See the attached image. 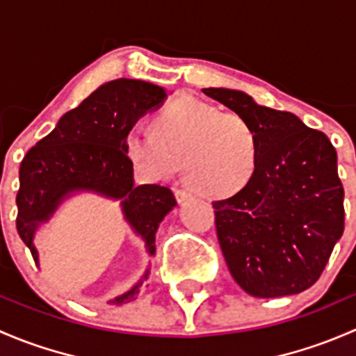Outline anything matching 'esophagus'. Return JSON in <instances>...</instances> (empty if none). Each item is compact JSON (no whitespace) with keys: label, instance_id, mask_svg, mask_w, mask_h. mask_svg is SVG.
<instances>
[{"label":"esophagus","instance_id":"34e87169","mask_svg":"<svg viewBox=\"0 0 356 356\" xmlns=\"http://www.w3.org/2000/svg\"><path fill=\"white\" fill-rule=\"evenodd\" d=\"M191 193L186 191V189H175V200L179 201V203H184V201L191 200Z\"/></svg>","mask_w":356,"mask_h":356}]
</instances>
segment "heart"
<instances>
[{
	"instance_id": "heart-1",
	"label": "heart",
	"mask_w": 356,
	"mask_h": 356,
	"mask_svg": "<svg viewBox=\"0 0 356 356\" xmlns=\"http://www.w3.org/2000/svg\"><path fill=\"white\" fill-rule=\"evenodd\" d=\"M125 153L152 179L174 177L186 163L188 184L220 200L238 195L254 177L260 143L243 115L181 96L156 115L155 129L136 124L129 131Z\"/></svg>"
}]
</instances>
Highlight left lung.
Returning a JSON list of instances; mask_svg holds the SVG:
<instances>
[{"label":"left lung","mask_w":356,"mask_h":356,"mask_svg":"<svg viewBox=\"0 0 356 356\" xmlns=\"http://www.w3.org/2000/svg\"><path fill=\"white\" fill-rule=\"evenodd\" d=\"M257 131L254 177L215 201L218 243L234 281L254 298L298 294L317 282L344 231V191L327 136L245 91L204 88Z\"/></svg>","instance_id":"obj_1"}]
</instances>
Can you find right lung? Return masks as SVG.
Instances as JSON below:
<instances>
[{"label": "right lung", "mask_w": 356, "mask_h": 356, "mask_svg": "<svg viewBox=\"0 0 356 356\" xmlns=\"http://www.w3.org/2000/svg\"><path fill=\"white\" fill-rule=\"evenodd\" d=\"M170 92L139 79H115L92 91L77 108L67 111L51 132L27 152L20 165L17 231L39 267L35 232L48 224L63 203L77 195H96L120 203L132 234L156 253V231L177 201L168 188L134 182V167L125 153V138L136 122L163 105ZM149 265L139 281L108 305L134 301Z\"/></svg>", "instance_id": "1"}]
</instances>
